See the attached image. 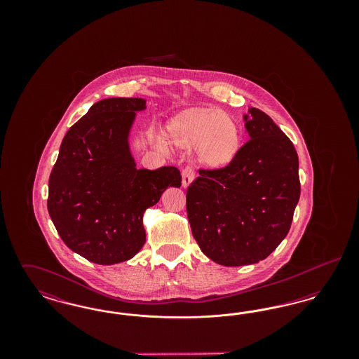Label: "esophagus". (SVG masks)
Here are the masks:
<instances>
[{"label":"esophagus","mask_w":359,"mask_h":359,"mask_svg":"<svg viewBox=\"0 0 359 359\" xmlns=\"http://www.w3.org/2000/svg\"><path fill=\"white\" fill-rule=\"evenodd\" d=\"M194 177H195V173H194L192 167L187 165L182 172V184H183V187L187 188L192 183Z\"/></svg>","instance_id":"34e87169"}]
</instances>
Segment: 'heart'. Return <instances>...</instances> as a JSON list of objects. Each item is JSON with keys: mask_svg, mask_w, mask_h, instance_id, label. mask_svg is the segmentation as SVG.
I'll return each mask as SVG.
<instances>
[{"mask_svg": "<svg viewBox=\"0 0 359 359\" xmlns=\"http://www.w3.org/2000/svg\"><path fill=\"white\" fill-rule=\"evenodd\" d=\"M167 135L180 149L195 148L201 164L214 171L230 165L241 148L237 121L217 107H189L180 111L170 121Z\"/></svg>", "mask_w": 359, "mask_h": 359, "instance_id": "obj_1", "label": "heart"}]
</instances>
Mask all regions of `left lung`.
<instances>
[{
    "label": "left lung",
    "instance_id": "8db88e82",
    "mask_svg": "<svg viewBox=\"0 0 359 359\" xmlns=\"http://www.w3.org/2000/svg\"><path fill=\"white\" fill-rule=\"evenodd\" d=\"M243 116L249 141L223 170H199L187 189L192 236L210 259L241 266L265 259L287 237L300 198L299 157L256 107Z\"/></svg>",
    "mask_w": 359,
    "mask_h": 359
}]
</instances>
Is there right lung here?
Here are the masks:
<instances>
[{
    "mask_svg": "<svg viewBox=\"0 0 359 359\" xmlns=\"http://www.w3.org/2000/svg\"><path fill=\"white\" fill-rule=\"evenodd\" d=\"M142 98L94 103L62 141L48 183V212L60 238L86 259L113 265L145 243L142 217L168 187H180L176 167L137 170L129 133Z\"/></svg>",
    "mask_w": 359,
    "mask_h": 359,
    "instance_id": "1",
    "label": "right lung"
}]
</instances>
